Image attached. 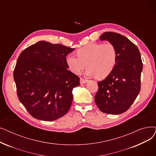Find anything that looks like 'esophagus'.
Wrapping results in <instances>:
<instances>
[{"label": "esophagus", "mask_w": 156, "mask_h": 156, "mask_svg": "<svg viewBox=\"0 0 156 156\" xmlns=\"http://www.w3.org/2000/svg\"><path fill=\"white\" fill-rule=\"evenodd\" d=\"M88 82V80L80 78V84H85Z\"/></svg>", "instance_id": "1"}]
</instances>
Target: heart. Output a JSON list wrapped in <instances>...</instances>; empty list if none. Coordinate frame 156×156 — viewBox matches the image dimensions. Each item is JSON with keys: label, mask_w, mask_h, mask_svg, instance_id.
Returning <instances> with one entry per match:
<instances>
[{"label": "heart", "mask_w": 156, "mask_h": 156, "mask_svg": "<svg viewBox=\"0 0 156 156\" xmlns=\"http://www.w3.org/2000/svg\"><path fill=\"white\" fill-rule=\"evenodd\" d=\"M76 55H68L66 62L69 70L79 74L88 67L86 74L105 78L113 71L117 60V49L112 43H89L76 51Z\"/></svg>", "instance_id": "obj_1"}]
</instances>
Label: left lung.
Here are the masks:
<instances>
[{"instance_id": "obj_1", "label": "left lung", "mask_w": 156, "mask_h": 156, "mask_svg": "<svg viewBox=\"0 0 156 156\" xmlns=\"http://www.w3.org/2000/svg\"><path fill=\"white\" fill-rule=\"evenodd\" d=\"M99 38L115 46L117 60L113 71L98 82L95 102L103 113H122L129 108L140 91L143 69L140 53L136 45L120 34L105 32Z\"/></svg>"}]
</instances>
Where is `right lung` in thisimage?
<instances>
[{"mask_svg": "<svg viewBox=\"0 0 156 156\" xmlns=\"http://www.w3.org/2000/svg\"><path fill=\"white\" fill-rule=\"evenodd\" d=\"M74 50L40 41L20 54L13 77L18 97L35 119L53 121L69 111L80 78L67 69L66 58Z\"/></svg>", "mask_w": 156, "mask_h": 156, "instance_id": "add662e5", "label": "right lung"}]
</instances>
